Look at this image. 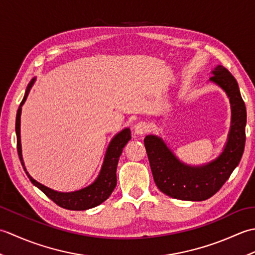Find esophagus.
I'll return each mask as SVG.
<instances>
[{
    "label": "esophagus",
    "instance_id": "34e87169",
    "mask_svg": "<svg viewBox=\"0 0 255 255\" xmlns=\"http://www.w3.org/2000/svg\"><path fill=\"white\" fill-rule=\"evenodd\" d=\"M148 124L144 123V122H139L137 123L136 125H134L133 127V130H134V133L138 134V136H142V134H144L145 132L148 131Z\"/></svg>",
    "mask_w": 255,
    "mask_h": 255
}]
</instances>
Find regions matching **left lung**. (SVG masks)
<instances>
[{
  "mask_svg": "<svg viewBox=\"0 0 255 255\" xmlns=\"http://www.w3.org/2000/svg\"><path fill=\"white\" fill-rule=\"evenodd\" d=\"M210 82L228 95L231 104V126L224 151L208 163L193 166L183 163L160 137L144 138L153 180L162 193L181 200L200 202L217 193L239 164L246 144L247 111L236 79L223 66L213 71Z\"/></svg>",
  "mask_w": 255,
  "mask_h": 255,
  "instance_id": "obj_1",
  "label": "left lung"
}]
</instances>
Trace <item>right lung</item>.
Wrapping results in <instances>:
<instances>
[{
	"mask_svg": "<svg viewBox=\"0 0 255 255\" xmlns=\"http://www.w3.org/2000/svg\"><path fill=\"white\" fill-rule=\"evenodd\" d=\"M35 78L30 81V83L27 86V90L25 92L24 99L21 101L20 105L16 114V124H15V130H16V137H17V152L20 160V163L24 167V171L26 172L27 176L30 180V182L37 186L40 191L46 194L47 197H49L52 202H55L58 206L62 208H66L69 210H86L90 208L96 207V206L101 205L103 202L111 196L114 188L116 187L117 184V177H116V170L119 156H121L123 149L126 143L131 139V132L129 128H125L124 130L118 132L115 137H114L108 148L106 150L104 162H103L102 169L99 176L96 180L89 185L88 187H84L82 189L69 193H61L53 191V189L42 185L39 182L35 181L29 173L27 172L23 155H21V144H20V114H21V106L25 103L27 96H28L29 91L31 89L32 84L35 82Z\"/></svg>",
	"mask_w": 255,
	"mask_h": 255,
	"instance_id": "add662e5",
	"label": "right lung"
}]
</instances>
